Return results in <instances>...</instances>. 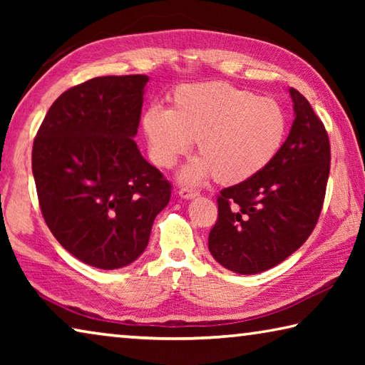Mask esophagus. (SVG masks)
I'll list each match as a JSON object with an SVG mask.
<instances>
[{
  "mask_svg": "<svg viewBox=\"0 0 365 365\" xmlns=\"http://www.w3.org/2000/svg\"><path fill=\"white\" fill-rule=\"evenodd\" d=\"M178 196L183 197V200H193V197L200 196V193L195 190H190V188H182L180 191H178Z\"/></svg>",
  "mask_w": 365,
  "mask_h": 365,
  "instance_id": "1",
  "label": "esophagus"
}]
</instances>
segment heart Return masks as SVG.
<instances>
[{"instance_id": "1", "label": "heart", "mask_w": 365, "mask_h": 365, "mask_svg": "<svg viewBox=\"0 0 365 365\" xmlns=\"http://www.w3.org/2000/svg\"><path fill=\"white\" fill-rule=\"evenodd\" d=\"M287 114L279 103L225 82L182 85L170 108H150L143 132L158 168L172 169L196 141L197 156L178 180L197 185L214 175L219 185H238L256 177L280 153Z\"/></svg>"}]
</instances>
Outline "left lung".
Segmentation results:
<instances>
[{
    "instance_id": "8db88e82",
    "label": "left lung",
    "mask_w": 365,
    "mask_h": 365,
    "mask_svg": "<svg viewBox=\"0 0 365 365\" xmlns=\"http://www.w3.org/2000/svg\"><path fill=\"white\" fill-rule=\"evenodd\" d=\"M294 120L275 159L256 177L220 191L209 251L222 267L255 275L285 261L312 233L330 172L324 123L289 88Z\"/></svg>"
}]
</instances>
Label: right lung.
Masks as SVG:
<instances>
[{
    "label": "right lung",
    "mask_w": 365,
    "mask_h": 365,
    "mask_svg": "<svg viewBox=\"0 0 365 365\" xmlns=\"http://www.w3.org/2000/svg\"><path fill=\"white\" fill-rule=\"evenodd\" d=\"M148 82V76H106L72 86L49 108L34 141L46 225L91 267L137 261L170 200V183L133 140Z\"/></svg>",
    "instance_id": "1"
}]
</instances>
